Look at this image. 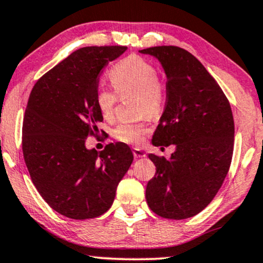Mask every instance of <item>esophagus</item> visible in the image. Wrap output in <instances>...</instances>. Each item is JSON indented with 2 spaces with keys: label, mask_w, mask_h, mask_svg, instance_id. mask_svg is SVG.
Here are the masks:
<instances>
[{
  "label": "esophagus",
  "mask_w": 263,
  "mask_h": 263,
  "mask_svg": "<svg viewBox=\"0 0 263 263\" xmlns=\"http://www.w3.org/2000/svg\"><path fill=\"white\" fill-rule=\"evenodd\" d=\"M133 155H134L135 158H142V157L146 156V153L144 152V149L141 148H133Z\"/></svg>",
  "instance_id": "obj_1"
}]
</instances>
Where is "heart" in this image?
Masks as SVG:
<instances>
[{"label":"heart","instance_id":"b5f03b06","mask_svg":"<svg viewBox=\"0 0 263 263\" xmlns=\"http://www.w3.org/2000/svg\"><path fill=\"white\" fill-rule=\"evenodd\" d=\"M115 90L121 98L136 97V110L140 115L157 116L164 104L163 88L159 83V73L147 60L130 55L115 65L108 72ZM108 88H99L95 93V104L105 119L114 117L118 97ZM145 122H123L115 129V135L125 144H140L147 134Z\"/></svg>","mask_w":263,"mask_h":263}]
</instances>
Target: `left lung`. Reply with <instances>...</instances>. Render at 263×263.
Returning a JSON list of instances; mask_svg holds the SVG:
<instances>
[{
	"label": "left lung",
	"mask_w": 263,
	"mask_h": 263,
	"mask_svg": "<svg viewBox=\"0 0 263 263\" xmlns=\"http://www.w3.org/2000/svg\"><path fill=\"white\" fill-rule=\"evenodd\" d=\"M156 58L166 77V102L153 146H175L169 159L149 153L156 175L146 187L149 209L164 219H189L219 192L233 155L234 122L227 98L187 50L159 46L139 50Z\"/></svg>",
	"instance_id": "8db88e82"
}]
</instances>
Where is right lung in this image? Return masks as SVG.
Listing matches in <instances>:
<instances>
[{
  "label": "right lung",
  "mask_w": 263,
  "mask_h": 263,
  "mask_svg": "<svg viewBox=\"0 0 263 263\" xmlns=\"http://www.w3.org/2000/svg\"><path fill=\"white\" fill-rule=\"evenodd\" d=\"M127 47H84L70 54L33 86L23 123V153L33 185L64 216L86 220L110 209L132 165L128 145L99 153L87 148L102 116L95 104L99 74Z\"/></svg>",
  "instance_id": "add662e5"
}]
</instances>
